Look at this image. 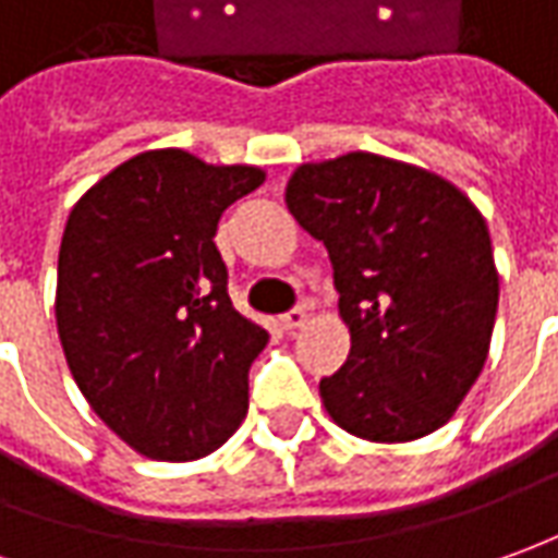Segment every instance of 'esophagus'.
Instances as JSON below:
<instances>
[{"label":"esophagus","instance_id":"1","mask_svg":"<svg viewBox=\"0 0 558 558\" xmlns=\"http://www.w3.org/2000/svg\"><path fill=\"white\" fill-rule=\"evenodd\" d=\"M305 320H308V305H295V308H290L283 317H280L283 329H290V332L305 327Z\"/></svg>","mask_w":558,"mask_h":558}]
</instances>
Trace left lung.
I'll return each instance as SVG.
<instances>
[{
  "instance_id": "left-lung-1",
  "label": "left lung",
  "mask_w": 558,
  "mask_h": 558,
  "mask_svg": "<svg viewBox=\"0 0 558 558\" xmlns=\"http://www.w3.org/2000/svg\"><path fill=\"white\" fill-rule=\"evenodd\" d=\"M287 207L324 241L351 354L320 397L332 422L407 442L449 422L483 373L498 311L486 219L437 173L351 151L302 165Z\"/></svg>"
}]
</instances>
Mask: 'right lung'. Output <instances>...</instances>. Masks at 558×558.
<instances>
[{
  "instance_id": "1",
  "label": "right lung",
  "mask_w": 558,
  "mask_h": 558,
  "mask_svg": "<svg viewBox=\"0 0 558 558\" xmlns=\"http://www.w3.org/2000/svg\"><path fill=\"white\" fill-rule=\"evenodd\" d=\"M247 165L143 151L72 207L57 259V332L90 409L158 461L210 454L247 415L268 332L229 299L219 216L259 189Z\"/></svg>"
}]
</instances>
